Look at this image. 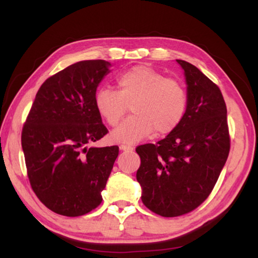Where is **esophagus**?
<instances>
[{
	"label": "esophagus",
	"mask_w": 258,
	"mask_h": 258,
	"mask_svg": "<svg viewBox=\"0 0 258 258\" xmlns=\"http://www.w3.org/2000/svg\"><path fill=\"white\" fill-rule=\"evenodd\" d=\"M119 149L121 151H125V152H130V151H133L134 148L132 146H128V145H120L119 146Z\"/></svg>",
	"instance_id": "obj_1"
}]
</instances>
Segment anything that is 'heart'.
I'll use <instances>...</instances> for the list:
<instances>
[{
  "label": "heart",
  "mask_w": 258,
  "mask_h": 258,
  "mask_svg": "<svg viewBox=\"0 0 258 258\" xmlns=\"http://www.w3.org/2000/svg\"><path fill=\"white\" fill-rule=\"evenodd\" d=\"M117 84L118 91L102 87L94 97L99 115L110 126L118 124L132 104L134 115L111 133L113 141L133 145L154 132L171 133L180 125L187 106L182 83L151 67L137 66L121 74Z\"/></svg>",
  "instance_id": "b5f03b06"
}]
</instances>
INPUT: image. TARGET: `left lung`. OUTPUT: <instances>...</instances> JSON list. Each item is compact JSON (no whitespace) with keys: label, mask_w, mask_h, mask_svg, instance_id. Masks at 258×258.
Wrapping results in <instances>:
<instances>
[{"label":"left lung","mask_w":258,"mask_h":258,"mask_svg":"<svg viewBox=\"0 0 258 258\" xmlns=\"http://www.w3.org/2000/svg\"><path fill=\"white\" fill-rule=\"evenodd\" d=\"M187 106L180 125L157 145L137 148L142 203L164 217L184 215L211 194L230 151L226 106L216 84L184 60Z\"/></svg>","instance_id":"1"}]
</instances>
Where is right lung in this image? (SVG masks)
<instances>
[{
    "mask_svg": "<svg viewBox=\"0 0 258 258\" xmlns=\"http://www.w3.org/2000/svg\"><path fill=\"white\" fill-rule=\"evenodd\" d=\"M110 67L104 60H84L47 78L23 127L30 185L60 215L81 216L101 204V191L118 156L117 146L87 147L108 133L94 97Z\"/></svg>",
    "mask_w": 258,
    "mask_h": 258,
    "instance_id": "right-lung-1",
    "label": "right lung"
}]
</instances>
